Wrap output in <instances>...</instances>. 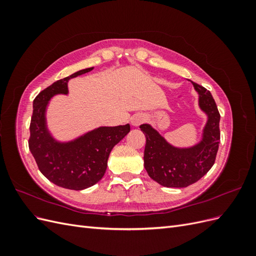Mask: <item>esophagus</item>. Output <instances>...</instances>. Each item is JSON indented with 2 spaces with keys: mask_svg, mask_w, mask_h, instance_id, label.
Segmentation results:
<instances>
[{
  "mask_svg": "<svg viewBox=\"0 0 256 256\" xmlns=\"http://www.w3.org/2000/svg\"><path fill=\"white\" fill-rule=\"evenodd\" d=\"M144 120H145V118L142 114H136L131 118V124H132V126H134V127L140 126Z\"/></svg>",
  "mask_w": 256,
  "mask_h": 256,
  "instance_id": "34e87169",
  "label": "esophagus"
}]
</instances>
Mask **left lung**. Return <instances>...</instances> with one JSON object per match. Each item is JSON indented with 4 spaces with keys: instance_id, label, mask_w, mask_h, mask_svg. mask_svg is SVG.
<instances>
[{
    "instance_id": "8db88e82",
    "label": "left lung",
    "mask_w": 256,
    "mask_h": 256,
    "mask_svg": "<svg viewBox=\"0 0 256 256\" xmlns=\"http://www.w3.org/2000/svg\"><path fill=\"white\" fill-rule=\"evenodd\" d=\"M192 82V81H191ZM198 94V106L207 122L202 140L188 148L168 143L148 124L140 126L146 138L144 166L150 177L161 186L184 188L200 180L214 164L220 143V113L210 92L192 82Z\"/></svg>"
}]
</instances>
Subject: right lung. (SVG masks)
Listing matches in <instances>:
<instances>
[{"mask_svg":"<svg viewBox=\"0 0 256 256\" xmlns=\"http://www.w3.org/2000/svg\"><path fill=\"white\" fill-rule=\"evenodd\" d=\"M92 69H82L54 82L33 102L28 148L44 177L58 187L70 190L86 189L102 180L112 148L130 131L129 124L99 127L69 142H58L50 134L46 120L49 100L58 94L67 95L68 81Z\"/></svg>","mask_w":256,"mask_h":256,"instance_id":"add662e5","label":"right lung"}]
</instances>
